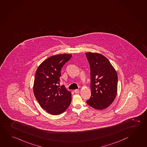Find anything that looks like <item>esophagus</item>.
I'll use <instances>...</instances> for the list:
<instances>
[{"instance_id":"obj_1","label":"esophagus","mask_w":147,"mask_h":147,"mask_svg":"<svg viewBox=\"0 0 147 147\" xmlns=\"http://www.w3.org/2000/svg\"><path fill=\"white\" fill-rule=\"evenodd\" d=\"M79 91H79V90L77 89V90H75V91H74V92H75L76 94H78L79 93Z\"/></svg>"}]
</instances>
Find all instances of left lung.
<instances>
[{
    "instance_id": "1",
    "label": "left lung",
    "mask_w": 147,
    "mask_h": 147,
    "mask_svg": "<svg viewBox=\"0 0 147 147\" xmlns=\"http://www.w3.org/2000/svg\"><path fill=\"white\" fill-rule=\"evenodd\" d=\"M91 68V98L87 104L95 109L109 107L117 94V75L109 61L101 54L86 53Z\"/></svg>"
}]
</instances>
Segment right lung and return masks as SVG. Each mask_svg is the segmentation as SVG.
<instances>
[{
  "label": "right lung",
  "instance_id": "add662e5",
  "mask_svg": "<svg viewBox=\"0 0 147 147\" xmlns=\"http://www.w3.org/2000/svg\"><path fill=\"white\" fill-rule=\"evenodd\" d=\"M71 56L67 54L51 56L40 64L36 71L34 95L40 106L50 115L61 114L71 103V92L59 85L61 69Z\"/></svg>",
  "mask_w": 147,
  "mask_h": 147
}]
</instances>
